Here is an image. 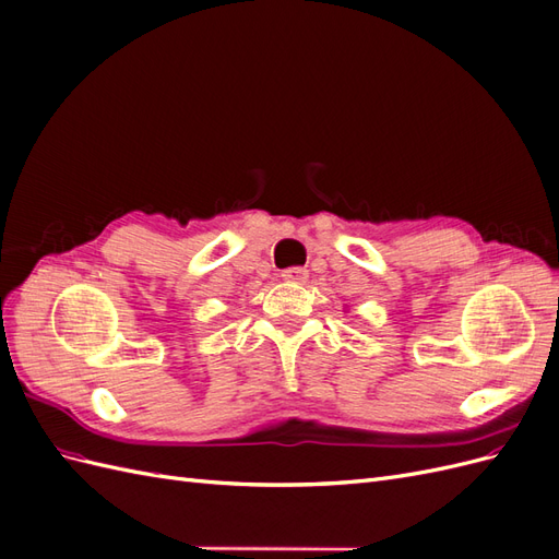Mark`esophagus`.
<instances>
[{"instance_id": "esophagus-1", "label": "esophagus", "mask_w": 559, "mask_h": 559, "mask_svg": "<svg viewBox=\"0 0 559 559\" xmlns=\"http://www.w3.org/2000/svg\"><path fill=\"white\" fill-rule=\"evenodd\" d=\"M280 277H282L284 282H296V284H300V282L308 280V270H306V267H286V270H282Z\"/></svg>"}]
</instances>
